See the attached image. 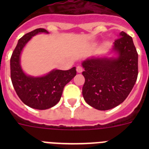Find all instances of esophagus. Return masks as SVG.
Masks as SVG:
<instances>
[{"instance_id":"obj_1","label":"esophagus","mask_w":149,"mask_h":149,"mask_svg":"<svg viewBox=\"0 0 149 149\" xmlns=\"http://www.w3.org/2000/svg\"><path fill=\"white\" fill-rule=\"evenodd\" d=\"M83 71H84V68H83L81 65H78V66H77V72H78V73H81Z\"/></svg>"}]
</instances>
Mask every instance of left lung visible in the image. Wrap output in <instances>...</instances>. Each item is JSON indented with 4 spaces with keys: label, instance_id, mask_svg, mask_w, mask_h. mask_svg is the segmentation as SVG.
<instances>
[{
    "label": "left lung",
    "instance_id": "left-lung-1",
    "mask_svg": "<svg viewBox=\"0 0 149 149\" xmlns=\"http://www.w3.org/2000/svg\"><path fill=\"white\" fill-rule=\"evenodd\" d=\"M86 103L96 110H107L126 99L138 75V54L133 39L122 31L110 52L86 58L81 63Z\"/></svg>",
    "mask_w": 149,
    "mask_h": 149
}]
</instances>
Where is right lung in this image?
<instances>
[{
	"instance_id": "right-lung-1",
	"label": "right lung",
	"mask_w": 149,
	"mask_h": 149,
	"mask_svg": "<svg viewBox=\"0 0 149 149\" xmlns=\"http://www.w3.org/2000/svg\"><path fill=\"white\" fill-rule=\"evenodd\" d=\"M49 33L43 28L36 29L23 36L18 42L10 59V72L13 87L24 104L36 110H47L60 101L64 86L76 75V67L69 70L53 69L45 75L32 76L24 72L21 55L34 36Z\"/></svg>"
}]
</instances>
